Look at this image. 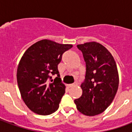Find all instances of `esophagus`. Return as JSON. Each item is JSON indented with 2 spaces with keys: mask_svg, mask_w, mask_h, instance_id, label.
<instances>
[{
  "mask_svg": "<svg viewBox=\"0 0 132 132\" xmlns=\"http://www.w3.org/2000/svg\"><path fill=\"white\" fill-rule=\"evenodd\" d=\"M76 85H77V83H73V84H69L68 86H69V88H72V87H73V86H76Z\"/></svg>",
  "mask_w": 132,
  "mask_h": 132,
  "instance_id": "esophagus-1",
  "label": "esophagus"
}]
</instances>
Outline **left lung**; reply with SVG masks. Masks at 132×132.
Wrapping results in <instances>:
<instances>
[{"mask_svg":"<svg viewBox=\"0 0 132 132\" xmlns=\"http://www.w3.org/2000/svg\"><path fill=\"white\" fill-rule=\"evenodd\" d=\"M86 64L83 93L74 100L77 110L87 116L102 113L113 101L119 86V74L111 53L95 42L78 44Z\"/></svg>","mask_w":132,"mask_h":132,"instance_id":"left-lung-1","label":"left lung"}]
</instances>
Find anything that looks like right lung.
Instances as JSON below:
<instances>
[{
  "instance_id": "add662e5",
  "label": "right lung",
  "mask_w": 132,
  "mask_h": 132,
  "mask_svg": "<svg viewBox=\"0 0 132 132\" xmlns=\"http://www.w3.org/2000/svg\"><path fill=\"white\" fill-rule=\"evenodd\" d=\"M72 46L42 39L30 46L22 55L18 66L17 81L22 98L33 112L48 115L58 110L66 89L59 78L58 64L62 54ZM52 75L57 77L50 83Z\"/></svg>"
}]
</instances>
